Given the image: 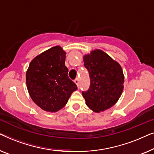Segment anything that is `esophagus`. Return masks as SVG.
<instances>
[{"mask_svg":"<svg viewBox=\"0 0 154 154\" xmlns=\"http://www.w3.org/2000/svg\"><path fill=\"white\" fill-rule=\"evenodd\" d=\"M74 82H75V83L76 84V85H77L78 88H79V84H80L79 79H75V81H74Z\"/></svg>","mask_w":154,"mask_h":154,"instance_id":"1","label":"esophagus"}]
</instances>
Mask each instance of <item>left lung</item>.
I'll return each mask as SVG.
<instances>
[{
  "label": "left lung",
  "instance_id": "left-lung-1",
  "mask_svg": "<svg viewBox=\"0 0 154 154\" xmlns=\"http://www.w3.org/2000/svg\"><path fill=\"white\" fill-rule=\"evenodd\" d=\"M84 66L89 72V89L82 92L86 105L94 112L113 106L123 90L124 75L119 63L101 50L84 56Z\"/></svg>",
  "mask_w": 154,
  "mask_h": 154
}]
</instances>
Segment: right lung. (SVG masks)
<instances>
[{
    "label": "right lung",
    "mask_w": 154,
    "mask_h": 154,
    "mask_svg": "<svg viewBox=\"0 0 154 154\" xmlns=\"http://www.w3.org/2000/svg\"><path fill=\"white\" fill-rule=\"evenodd\" d=\"M66 52L54 46L33 59L26 71L27 89L31 99L46 111L56 112L66 104L77 85L68 76Z\"/></svg>",
    "instance_id": "add662e5"
}]
</instances>
